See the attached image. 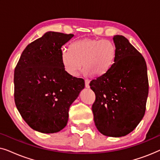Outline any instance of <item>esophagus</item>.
Instances as JSON below:
<instances>
[{
    "mask_svg": "<svg viewBox=\"0 0 160 160\" xmlns=\"http://www.w3.org/2000/svg\"><path fill=\"white\" fill-rule=\"evenodd\" d=\"M84 82H85V87H86L87 88H89V79H85Z\"/></svg>",
    "mask_w": 160,
    "mask_h": 160,
    "instance_id": "34e87169",
    "label": "esophagus"
}]
</instances>
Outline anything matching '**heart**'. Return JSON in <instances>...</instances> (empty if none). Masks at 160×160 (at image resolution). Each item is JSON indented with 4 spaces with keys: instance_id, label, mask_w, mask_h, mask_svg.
<instances>
[{
    "instance_id": "obj_1",
    "label": "heart",
    "mask_w": 160,
    "mask_h": 160,
    "mask_svg": "<svg viewBox=\"0 0 160 160\" xmlns=\"http://www.w3.org/2000/svg\"><path fill=\"white\" fill-rule=\"evenodd\" d=\"M117 56V47L108 39L85 38L72 43L71 49L62 48L61 60L69 75L76 76L82 68L87 75L100 76L113 66Z\"/></svg>"
}]
</instances>
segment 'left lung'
I'll return each mask as SVG.
<instances>
[{
	"label": "left lung",
	"instance_id": "obj_1",
	"mask_svg": "<svg viewBox=\"0 0 160 160\" xmlns=\"http://www.w3.org/2000/svg\"><path fill=\"white\" fill-rule=\"evenodd\" d=\"M117 56L111 68L90 82L92 106L100 132L109 137L129 134L143 119L148 94L147 67L142 54L123 36H114Z\"/></svg>",
	"mask_w": 160,
	"mask_h": 160
}]
</instances>
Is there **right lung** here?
<instances>
[{
    "label": "right lung",
    "mask_w": 160,
    "mask_h": 160,
    "mask_svg": "<svg viewBox=\"0 0 160 160\" xmlns=\"http://www.w3.org/2000/svg\"><path fill=\"white\" fill-rule=\"evenodd\" d=\"M73 36L46 32L26 47L15 67V104L26 123L38 132L62 130L70 106L84 88V80L69 75L61 60V47Z\"/></svg>",
    "instance_id": "1"
}]
</instances>
